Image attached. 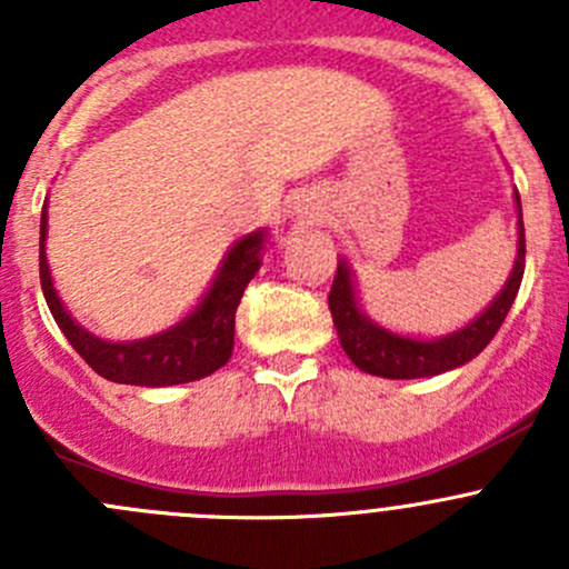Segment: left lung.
Instances as JSON below:
<instances>
[{"instance_id": "left-lung-1", "label": "left lung", "mask_w": 569, "mask_h": 569, "mask_svg": "<svg viewBox=\"0 0 569 569\" xmlns=\"http://www.w3.org/2000/svg\"><path fill=\"white\" fill-rule=\"evenodd\" d=\"M515 203H518V256H515L512 272H509L507 283L498 291L496 300L479 317L470 319L468 325L449 332V336L412 338L377 325L375 319L360 311L358 291H355V274L349 261L347 258L338 261V272L330 289L332 325H336L343 352L349 355V360L360 371L375 377H388V380L435 377L443 375V371L460 369V366L473 360L492 341L498 327L507 319L515 297H518L526 267L523 209H520L518 189H515Z\"/></svg>"}]
</instances>
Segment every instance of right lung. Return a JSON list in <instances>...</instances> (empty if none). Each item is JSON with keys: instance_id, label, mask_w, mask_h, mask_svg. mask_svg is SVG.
Masks as SVG:
<instances>
[{"instance_id": "add662e5", "label": "right lung", "mask_w": 569, "mask_h": 569, "mask_svg": "<svg viewBox=\"0 0 569 569\" xmlns=\"http://www.w3.org/2000/svg\"><path fill=\"white\" fill-rule=\"evenodd\" d=\"M49 206L43 203L40 214V286L49 302V311L68 343L82 355L84 363L109 382L120 386L168 388L181 382L200 380L214 375L228 363L233 352V327L237 308L244 289L261 269V252L267 244V228L237 239L222 258L220 269L211 278L209 291L200 297L198 306L168 330L134 341H107L93 336L88 327L79 325L62 306L60 295L51 280L49 258H46V233H49Z\"/></svg>"}]
</instances>
